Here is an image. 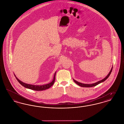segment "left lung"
Listing matches in <instances>:
<instances>
[{
  "instance_id": "8db88e82",
  "label": "left lung",
  "mask_w": 124,
  "mask_h": 124,
  "mask_svg": "<svg viewBox=\"0 0 124 124\" xmlns=\"http://www.w3.org/2000/svg\"><path fill=\"white\" fill-rule=\"evenodd\" d=\"M112 67H113V66H112V68H111V71H110V72H109V73H108V74L104 78H103V79H102V80H100V81H98V82H97L93 83V84H84V83H82L79 82L75 80L74 79H73V80L74 82L75 83H76L79 86H81V87H91L95 86H96V85H99V84H100L101 83L103 82L104 81H105L106 80V79H107L108 77H109L110 75L111 74V72H112Z\"/></svg>"
}]
</instances>
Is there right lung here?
Here are the masks:
<instances>
[{
	"instance_id": "add662e5",
	"label": "right lung",
	"mask_w": 124,
	"mask_h": 124,
	"mask_svg": "<svg viewBox=\"0 0 124 124\" xmlns=\"http://www.w3.org/2000/svg\"><path fill=\"white\" fill-rule=\"evenodd\" d=\"M56 71L55 72L54 77H53V80L51 82L46 84V85H31V84H26L25 83L23 82L22 81H20L17 77L16 76V75L14 74L15 77H16V78L17 79V80H18V82L22 86H23L24 87L26 88L29 89H31L32 90H35V91H43V90H45L46 89L49 88L50 87H51L54 84V83L55 82V75H56Z\"/></svg>"
}]
</instances>
